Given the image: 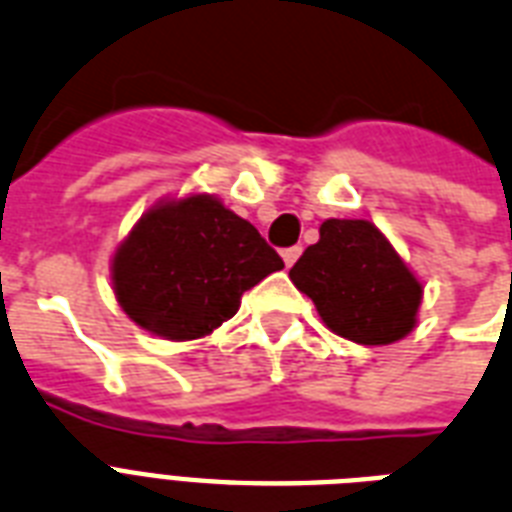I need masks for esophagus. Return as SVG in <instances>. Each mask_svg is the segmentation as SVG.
<instances>
[{
	"label": "esophagus",
	"instance_id": "esophagus-1",
	"mask_svg": "<svg viewBox=\"0 0 512 512\" xmlns=\"http://www.w3.org/2000/svg\"><path fill=\"white\" fill-rule=\"evenodd\" d=\"M299 256H301V248H299V245H293V248H285V251H283L285 267L291 269L293 264H296V259H299Z\"/></svg>",
	"mask_w": 512,
	"mask_h": 512
}]
</instances>
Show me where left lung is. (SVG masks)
Instances as JSON below:
<instances>
[{
    "mask_svg": "<svg viewBox=\"0 0 512 512\" xmlns=\"http://www.w3.org/2000/svg\"><path fill=\"white\" fill-rule=\"evenodd\" d=\"M288 275L323 323L350 342L392 344L417 326L422 283L371 221H323L320 240Z\"/></svg>",
    "mask_w": 512,
    "mask_h": 512,
    "instance_id": "left-lung-1",
    "label": "left lung"
}]
</instances>
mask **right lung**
Returning a JSON list of instances; mask_svg holds the SVG:
<instances>
[{"label":"right lung","mask_w":512,"mask_h":512,"mask_svg":"<svg viewBox=\"0 0 512 512\" xmlns=\"http://www.w3.org/2000/svg\"><path fill=\"white\" fill-rule=\"evenodd\" d=\"M283 269V259L253 224L211 194L162 202L141 216L117 248V301L146 331L186 342L219 328L240 296Z\"/></svg>","instance_id":"1"}]
</instances>
